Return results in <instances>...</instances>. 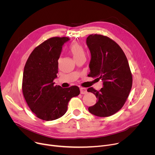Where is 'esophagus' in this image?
Masks as SVG:
<instances>
[{"mask_svg": "<svg viewBox=\"0 0 155 155\" xmlns=\"http://www.w3.org/2000/svg\"><path fill=\"white\" fill-rule=\"evenodd\" d=\"M80 91H81V94H85L87 92V89L85 87H80Z\"/></svg>", "mask_w": 155, "mask_h": 155, "instance_id": "1", "label": "esophagus"}]
</instances>
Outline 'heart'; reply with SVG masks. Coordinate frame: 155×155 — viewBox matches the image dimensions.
<instances>
[{
    "instance_id": "1",
    "label": "heart",
    "mask_w": 155,
    "mask_h": 155,
    "mask_svg": "<svg viewBox=\"0 0 155 155\" xmlns=\"http://www.w3.org/2000/svg\"><path fill=\"white\" fill-rule=\"evenodd\" d=\"M69 52L73 55L75 60L82 56H84L85 54L84 48L81 44L76 41L72 43V44L70 45Z\"/></svg>"
}]
</instances>
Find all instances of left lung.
<instances>
[{
    "mask_svg": "<svg viewBox=\"0 0 155 155\" xmlns=\"http://www.w3.org/2000/svg\"><path fill=\"white\" fill-rule=\"evenodd\" d=\"M86 43L91 54L88 76L103 81L99 91L93 87L87 89L97 98L88 110L98 117H109L120 110L127 101L132 87V74L124 51L113 40L92 34Z\"/></svg>",
    "mask_w": 155,
    "mask_h": 155,
    "instance_id": "left-lung-1",
    "label": "left lung"
}]
</instances>
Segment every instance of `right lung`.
<instances>
[{"label": "right lung", "instance_id": "1", "mask_svg": "<svg viewBox=\"0 0 155 155\" xmlns=\"http://www.w3.org/2000/svg\"><path fill=\"white\" fill-rule=\"evenodd\" d=\"M68 37H52L37 46L30 54L23 70L22 92L30 110L46 121L61 117L70 99L80 93L79 87L54 86L58 59Z\"/></svg>", "mask_w": 155, "mask_h": 155}]
</instances>
